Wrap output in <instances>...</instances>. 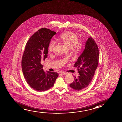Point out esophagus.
Masks as SVG:
<instances>
[{
	"instance_id": "1",
	"label": "esophagus",
	"mask_w": 122,
	"mask_h": 122,
	"mask_svg": "<svg viewBox=\"0 0 122 122\" xmlns=\"http://www.w3.org/2000/svg\"><path fill=\"white\" fill-rule=\"evenodd\" d=\"M61 73L62 75H65L67 74V73L66 72H61Z\"/></svg>"
}]
</instances>
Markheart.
<instances>
[{
  "label": "heart",
  "instance_id": "1",
  "mask_svg": "<svg viewBox=\"0 0 122 122\" xmlns=\"http://www.w3.org/2000/svg\"><path fill=\"white\" fill-rule=\"evenodd\" d=\"M59 40L67 45L75 51H79L83 47V42L78 39V36L74 32L67 31L61 34L58 37ZM55 42L53 40L50 41L48 48L50 51H52L55 46Z\"/></svg>",
  "mask_w": 122,
  "mask_h": 122
}]
</instances>
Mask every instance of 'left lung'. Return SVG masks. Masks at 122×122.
Returning <instances> with one entry per match:
<instances>
[{
  "label": "left lung",
  "instance_id": "left-lung-1",
  "mask_svg": "<svg viewBox=\"0 0 122 122\" xmlns=\"http://www.w3.org/2000/svg\"><path fill=\"white\" fill-rule=\"evenodd\" d=\"M99 51L97 43L92 37L88 38L85 49L74 65L77 67L79 76L75 79L70 86L75 90L80 91L86 88L92 81L97 68Z\"/></svg>",
  "mask_w": 122,
  "mask_h": 122
}]
</instances>
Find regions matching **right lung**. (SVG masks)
Listing matches in <instances>:
<instances>
[{
    "label": "right lung",
    "instance_id": "add662e5",
    "mask_svg": "<svg viewBox=\"0 0 122 122\" xmlns=\"http://www.w3.org/2000/svg\"><path fill=\"white\" fill-rule=\"evenodd\" d=\"M56 32L41 28L28 40L22 57L21 66L27 83L34 90L44 92L53 86L58 74L44 72L41 61L47 57L48 45Z\"/></svg>",
    "mask_w": 122,
    "mask_h": 122
}]
</instances>
